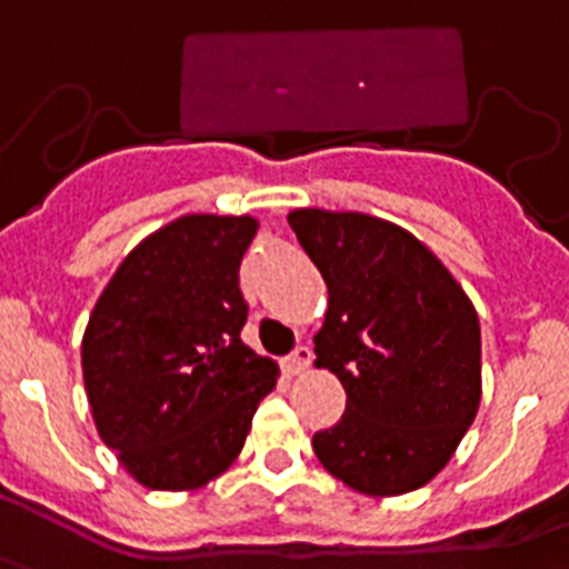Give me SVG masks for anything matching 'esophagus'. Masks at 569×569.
Returning a JSON list of instances; mask_svg holds the SVG:
<instances>
[{"label":"esophagus","mask_w":569,"mask_h":569,"mask_svg":"<svg viewBox=\"0 0 569 569\" xmlns=\"http://www.w3.org/2000/svg\"><path fill=\"white\" fill-rule=\"evenodd\" d=\"M309 363H312V349H309V346H295V352L283 360V367L289 375L306 372Z\"/></svg>","instance_id":"34e87169"}]
</instances>
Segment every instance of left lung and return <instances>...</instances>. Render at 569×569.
<instances>
[{"instance_id": "left-lung-1", "label": "left lung", "mask_w": 569, "mask_h": 569, "mask_svg": "<svg viewBox=\"0 0 569 569\" xmlns=\"http://www.w3.org/2000/svg\"><path fill=\"white\" fill-rule=\"evenodd\" d=\"M289 226L329 289L318 360L346 412L315 432L318 461L363 496L432 481L476 421L481 326L456 278L415 234L358 211L298 209Z\"/></svg>"}]
</instances>
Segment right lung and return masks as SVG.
I'll list each match as a JSON object with an SVG mask.
<instances>
[{
  "instance_id": "add662e5",
  "label": "right lung",
  "mask_w": 569,
  "mask_h": 569,
  "mask_svg": "<svg viewBox=\"0 0 569 569\" xmlns=\"http://www.w3.org/2000/svg\"><path fill=\"white\" fill-rule=\"evenodd\" d=\"M251 217L189 214L113 271L82 338L97 432L151 490H194L231 467L278 367L243 343L240 260Z\"/></svg>"
}]
</instances>
